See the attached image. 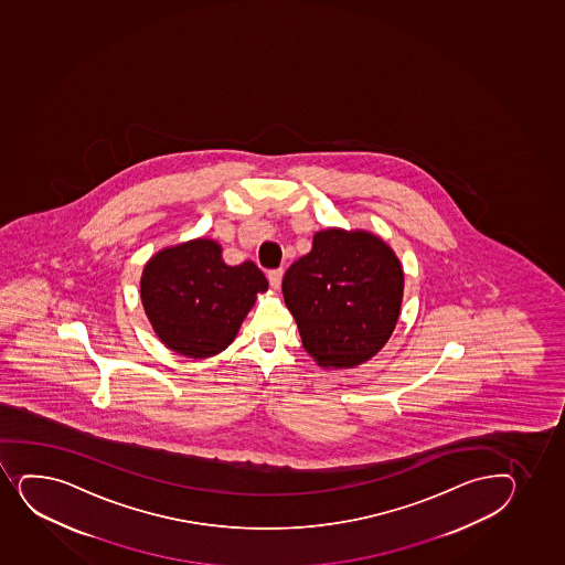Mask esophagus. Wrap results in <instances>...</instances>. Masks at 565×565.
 <instances>
[{
  "label": "esophagus",
  "mask_w": 565,
  "mask_h": 565,
  "mask_svg": "<svg viewBox=\"0 0 565 565\" xmlns=\"http://www.w3.org/2000/svg\"><path fill=\"white\" fill-rule=\"evenodd\" d=\"M281 278H284V270H281V268L268 270V281H270V286H273L274 289H279V286H281Z\"/></svg>",
  "instance_id": "obj_1"
}]
</instances>
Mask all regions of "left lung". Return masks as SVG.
I'll list each match as a JSON object with an SVG mask.
<instances>
[{
  "mask_svg": "<svg viewBox=\"0 0 565 565\" xmlns=\"http://www.w3.org/2000/svg\"><path fill=\"white\" fill-rule=\"evenodd\" d=\"M403 284L399 259L383 238L330 227L287 268L281 291L311 359L324 370H343L386 345L399 319Z\"/></svg>",
  "mask_w": 565,
  "mask_h": 565,
  "instance_id": "1",
  "label": "left lung"
}]
</instances>
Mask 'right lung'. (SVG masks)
<instances>
[{
	"instance_id": "obj_1",
	"label": "right lung",
	"mask_w": 565,
	"mask_h": 565,
	"mask_svg": "<svg viewBox=\"0 0 565 565\" xmlns=\"http://www.w3.org/2000/svg\"><path fill=\"white\" fill-rule=\"evenodd\" d=\"M268 281L255 263L225 265L211 238L160 249L141 274V303L171 351L209 359L227 349Z\"/></svg>"
}]
</instances>
